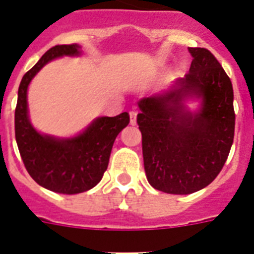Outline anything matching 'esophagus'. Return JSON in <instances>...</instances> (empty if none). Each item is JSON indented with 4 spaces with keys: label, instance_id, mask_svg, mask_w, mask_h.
Listing matches in <instances>:
<instances>
[{
    "label": "esophagus",
    "instance_id": "esophagus-1",
    "mask_svg": "<svg viewBox=\"0 0 254 254\" xmlns=\"http://www.w3.org/2000/svg\"><path fill=\"white\" fill-rule=\"evenodd\" d=\"M129 115H130V124L131 125H135L137 124V112L131 111Z\"/></svg>",
    "mask_w": 254,
    "mask_h": 254
}]
</instances>
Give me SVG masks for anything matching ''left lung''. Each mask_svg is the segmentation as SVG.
I'll return each instance as SVG.
<instances>
[{
    "mask_svg": "<svg viewBox=\"0 0 254 254\" xmlns=\"http://www.w3.org/2000/svg\"><path fill=\"white\" fill-rule=\"evenodd\" d=\"M189 51V73L169 92L141 100L137 115L147 181L174 195L207 187L224 166L235 135L231 79L211 51ZM187 97L202 99L199 111L185 109Z\"/></svg>",
    "mask_w": 254,
    "mask_h": 254,
    "instance_id": "1",
    "label": "left lung"
}]
</instances>
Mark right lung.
Here are the masks:
<instances>
[{
    "mask_svg": "<svg viewBox=\"0 0 254 254\" xmlns=\"http://www.w3.org/2000/svg\"><path fill=\"white\" fill-rule=\"evenodd\" d=\"M79 54L80 46L76 43L51 47L22 77L14 115L15 141L30 177L50 191L67 195L84 192L101 181L116 137L130 121L127 112L99 117L81 134L67 139L43 135L34 129L27 115L30 81L50 61Z\"/></svg>",
    "mask_w": 254,
    "mask_h": 254,
    "instance_id": "right-lung-1",
    "label": "right lung"
}]
</instances>
